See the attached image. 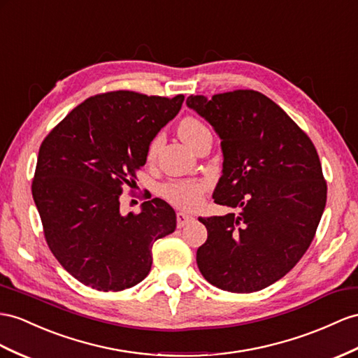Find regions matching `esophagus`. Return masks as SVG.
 I'll use <instances>...</instances> for the list:
<instances>
[{"mask_svg":"<svg viewBox=\"0 0 358 358\" xmlns=\"http://www.w3.org/2000/svg\"><path fill=\"white\" fill-rule=\"evenodd\" d=\"M190 221H194V216L186 215V213H182V212H178V213H177V227H178V228L185 227V225L189 224Z\"/></svg>","mask_w":358,"mask_h":358,"instance_id":"34e87169","label":"esophagus"}]
</instances>
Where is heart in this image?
I'll return each instance as SVG.
<instances>
[{
	"instance_id": "b5f03b06",
	"label": "heart",
	"mask_w": 358,
	"mask_h": 358,
	"mask_svg": "<svg viewBox=\"0 0 358 358\" xmlns=\"http://www.w3.org/2000/svg\"><path fill=\"white\" fill-rule=\"evenodd\" d=\"M178 134L182 141L192 148L203 139L206 134H210L208 128L198 117L186 116L178 122ZM162 146V134L154 136L146 148V159L152 162ZM206 181L195 180H171L160 187V195L173 207L182 210H195L203 203V198L207 192Z\"/></svg>"
}]
</instances>
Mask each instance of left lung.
Returning a JSON list of instances; mask_svg holds the SVG:
<instances>
[{
  "mask_svg": "<svg viewBox=\"0 0 358 358\" xmlns=\"http://www.w3.org/2000/svg\"><path fill=\"white\" fill-rule=\"evenodd\" d=\"M186 104L221 137L224 169L215 203L241 208L237 215L199 217L207 241L196 251L198 268L222 290H262L295 266L315 239L327 203L317 151L257 90L190 95Z\"/></svg>",
  "mask_w": 358,
  "mask_h": 358,
  "instance_id": "obj_1",
  "label": "left lung"
}]
</instances>
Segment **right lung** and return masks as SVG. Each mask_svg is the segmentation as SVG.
Wrapping results in <instances>:
<instances>
[{
    "label": "right lung",
    "instance_id": "add662e5",
    "mask_svg": "<svg viewBox=\"0 0 358 358\" xmlns=\"http://www.w3.org/2000/svg\"><path fill=\"white\" fill-rule=\"evenodd\" d=\"M173 98L113 90L87 98L45 137L31 194L54 257L72 277L119 292L151 271L154 242L173 233L177 216L160 198L124 216L119 196L136 185L152 137L176 116ZM151 198V196H150Z\"/></svg>",
    "mask_w": 358,
    "mask_h": 358
}]
</instances>
